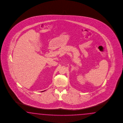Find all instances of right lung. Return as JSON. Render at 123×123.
Returning <instances> with one entry per match:
<instances>
[{"instance_id": "1", "label": "right lung", "mask_w": 123, "mask_h": 123, "mask_svg": "<svg viewBox=\"0 0 123 123\" xmlns=\"http://www.w3.org/2000/svg\"><path fill=\"white\" fill-rule=\"evenodd\" d=\"M44 91H43V92H44Z\"/></svg>"}]
</instances>
